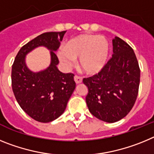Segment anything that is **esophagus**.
<instances>
[{"instance_id":"esophagus-1","label":"esophagus","mask_w":154,"mask_h":154,"mask_svg":"<svg viewBox=\"0 0 154 154\" xmlns=\"http://www.w3.org/2000/svg\"><path fill=\"white\" fill-rule=\"evenodd\" d=\"M74 79H75V82L76 84H80L82 82V78L79 75H75Z\"/></svg>"}]
</instances>
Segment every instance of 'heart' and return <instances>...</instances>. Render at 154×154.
Listing matches in <instances>:
<instances>
[{
	"label": "heart",
	"instance_id": "obj_1",
	"mask_svg": "<svg viewBox=\"0 0 154 154\" xmlns=\"http://www.w3.org/2000/svg\"><path fill=\"white\" fill-rule=\"evenodd\" d=\"M109 45L105 37L83 34L69 41L58 52L60 60L68 67L79 58V66L84 72L94 75L104 68L109 55Z\"/></svg>",
	"mask_w": 154,
	"mask_h": 154
}]
</instances>
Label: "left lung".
<instances>
[{"label":"left lung","instance_id":"8db88e82","mask_svg":"<svg viewBox=\"0 0 154 154\" xmlns=\"http://www.w3.org/2000/svg\"><path fill=\"white\" fill-rule=\"evenodd\" d=\"M113 54L98 74L84 78L89 112L107 123L120 120L137 100L140 69L133 48L119 37L112 40Z\"/></svg>","mask_w":154,"mask_h":154}]
</instances>
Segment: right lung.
Instances as JSON below:
<instances>
[{
	"instance_id": "add662e5",
	"label": "right lung",
	"mask_w": 154,
	"mask_h": 154,
	"mask_svg": "<svg viewBox=\"0 0 154 154\" xmlns=\"http://www.w3.org/2000/svg\"><path fill=\"white\" fill-rule=\"evenodd\" d=\"M65 32L38 35L21 47L12 65L11 85L16 100L29 116L41 123H49L59 117L75 88L74 74H65L57 68L59 61L55 51ZM42 45L51 50V65L45 70L32 73L25 65V55Z\"/></svg>"
}]
</instances>
